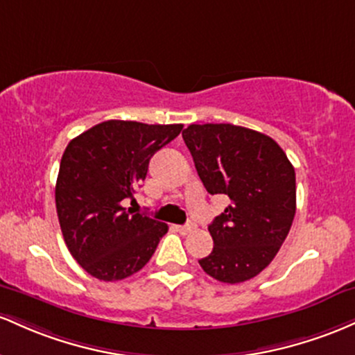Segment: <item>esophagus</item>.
Instances as JSON below:
<instances>
[{
  "label": "esophagus",
  "mask_w": 355,
  "mask_h": 355,
  "mask_svg": "<svg viewBox=\"0 0 355 355\" xmlns=\"http://www.w3.org/2000/svg\"><path fill=\"white\" fill-rule=\"evenodd\" d=\"M196 230V226L194 225H182V226H178V231L181 234H189L191 231H194Z\"/></svg>",
  "instance_id": "esophagus-1"
}]
</instances>
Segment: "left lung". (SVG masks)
Here are the masks:
<instances>
[{
  "label": "left lung",
  "mask_w": 355,
  "mask_h": 355,
  "mask_svg": "<svg viewBox=\"0 0 355 355\" xmlns=\"http://www.w3.org/2000/svg\"><path fill=\"white\" fill-rule=\"evenodd\" d=\"M198 176L230 206L208 226L214 246L199 265L223 284H241L272 263L297 209L295 169L268 135L233 124L182 130Z\"/></svg>",
  "instance_id": "obj_1"
}]
</instances>
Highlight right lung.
Here are the masks:
<instances>
[{"mask_svg": "<svg viewBox=\"0 0 355 355\" xmlns=\"http://www.w3.org/2000/svg\"><path fill=\"white\" fill-rule=\"evenodd\" d=\"M182 124L105 121L71 139L60 162L55 202L63 240L92 277L124 280L144 266L166 223L122 206L147 176L149 161Z\"/></svg>", "mask_w": 355, "mask_h": 355, "instance_id": "add662e5", "label": "right lung"}]
</instances>
